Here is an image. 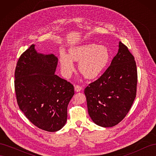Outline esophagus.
I'll list each match as a JSON object with an SVG mask.
<instances>
[{
    "mask_svg": "<svg viewBox=\"0 0 156 156\" xmlns=\"http://www.w3.org/2000/svg\"><path fill=\"white\" fill-rule=\"evenodd\" d=\"M82 90V88H81V87H80V86H79V85H76V86H75V92H80Z\"/></svg>",
    "mask_w": 156,
    "mask_h": 156,
    "instance_id": "34e87169",
    "label": "esophagus"
}]
</instances>
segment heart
<instances>
[{"label":"heart","instance_id":"heart-1","mask_svg":"<svg viewBox=\"0 0 156 156\" xmlns=\"http://www.w3.org/2000/svg\"><path fill=\"white\" fill-rule=\"evenodd\" d=\"M111 53L105 45L86 44L71 48L69 55L65 53L60 55V64L65 77H69L75 69L73 61L78 62L79 72L88 79H94L101 74L107 66Z\"/></svg>","mask_w":156,"mask_h":156}]
</instances>
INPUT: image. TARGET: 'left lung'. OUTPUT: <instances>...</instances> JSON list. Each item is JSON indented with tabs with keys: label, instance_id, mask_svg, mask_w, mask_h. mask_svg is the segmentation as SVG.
I'll list each match as a JSON object with an SVG mask.
<instances>
[{
	"label": "left lung",
	"instance_id": "obj_1",
	"mask_svg": "<svg viewBox=\"0 0 156 156\" xmlns=\"http://www.w3.org/2000/svg\"><path fill=\"white\" fill-rule=\"evenodd\" d=\"M110 66L84 89L90 117L96 124L110 127L124 119L136 97L137 71L134 56L119 42Z\"/></svg>",
	"mask_w": 156,
	"mask_h": 156
}]
</instances>
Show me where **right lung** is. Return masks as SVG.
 I'll return each instance as SVG.
<instances>
[{"mask_svg": "<svg viewBox=\"0 0 156 156\" xmlns=\"http://www.w3.org/2000/svg\"><path fill=\"white\" fill-rule=\"evenodd\" d=\"M58 58L37 53L32 44L23 53L15 71V90L20 110L36 127L55 132L67 121V108L74 95L70 83L55 75Z\"/></svg>", "mask_w": 156, "mask_h": 156, "instance_id": "right-lung-1", "label": "right lung"}]
</instances>
